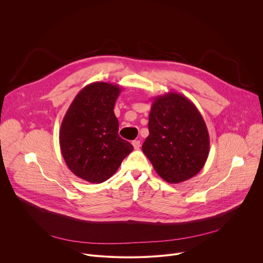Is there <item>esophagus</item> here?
<instances>
[{"instance_id":"esophagus-1","label":"esophagus","mask_w":263,"mask_h":263,"mask_svg":"<svg viewBox=\"0 0 263 263\" xmlns=\"http://www.w3.org/2000/svg\"><path fill=\"white\" fill-rule=\"evenodd\" d=\"M132 144H133V146H134L135 149H138L139 146H140V141H139V140H133V141H132Z\"/></svg>"}]
</instances>
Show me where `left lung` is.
<instances>
[{
    "mask_svg": "<svg viewBox=\"0 0 263 263\" xmlns=\"http://www.w3.org/2000/svg\"><path fill=\"white\" fill-rule=\"evenodd\" d=\"M148 131L142 152L164 181L184 182L205 165L209 134L202 115L189 98L174 91L155 97Z\"/></svg>",
    "mask_w": 263,
    "mask_h": 263,
    "instance_id": "1",
    "label": "left lung"
}]
</instances>
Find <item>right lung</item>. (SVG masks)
Segmentation results:
<instances>
[{
  "label": "right lung",
  "mask_w": 263,
  "mask_h": 263,
  "mask_svg": "<svg viewBox=\"0 0 263 263\" xmlns=\"http://www.w3.org/2000/svg\"><path fill=\"white\" fill-rule=\"evenodd\" d=\"M123 87L93 82L74 97L62 120L59 143L63 159L77 177L102 183L114 175L133 145L120 137L115 105Z\"/></svg>",
  "instance_id": "add662e5"
}]
</instances>
